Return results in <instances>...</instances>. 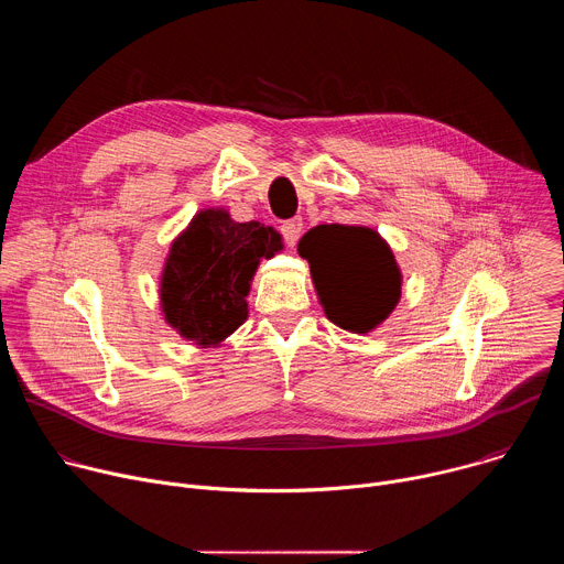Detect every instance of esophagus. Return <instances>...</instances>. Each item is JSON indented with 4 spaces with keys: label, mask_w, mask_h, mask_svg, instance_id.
Masks as SVG:
<instances>
[{
    "label": "esophagus",
    "mask_w": 564,
    "mask_h": 564,
    "mask_svg": "<svg viewBox=\"0 0 564 564\" xmlns=\"http://www.w3.org/2000/svg\"><path fill=\"white\" fill-rule=\"evenodd\" d=\"M281 234H283L288 246H294L296 240H299V236L303 234V220H301V218H290V220H285V223L281 225Z\"/></svg>",
    "instance_id": "esophagus-1"
}]
</instances>
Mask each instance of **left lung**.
<instances>
[{
    "instance_id": "left-lung-1",
    "label": "left lung",
    "mask_w": 564,
    "mask_h": 564,
    "mask_svg": "<svg viewBox=\"0 0 564 564\" xmlns=\"http://www.w3.org/2000/svg\"><path fill=\"white\" fill-rule=\"evenodd\" d=\"M326 316L366 335L390 316L401 296V272L386 240L364 225H316L299 240Z\"/></svg>"
}]
</instances>
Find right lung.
<instances>
[{"label":"right lung","mask_w":564,"mask_h":564,"mask_svg":"<svg viewBox=\"0 0 564 564\" xmlns=\"http://www.w3.org/2000/svg\"><path fill=\"white\" fill-rule=\"evenodd\" d=\"M281 250L274 227L236 223L223 207L200 209L172 243L160 276L165 321L200 348L218 346L248 318L246 299L261 259Z\"/></svg>","instance_id":"1"}]
</instances>
